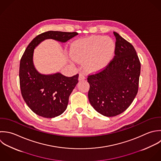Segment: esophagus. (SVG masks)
I'll return each instance as SVG.
<instances>
[{
  "label": "esophagus",
  "instance_id": "esophagus-1",
  "mask_svg": "<svg viewBox=\"0 0 161 161\" xmlns=\"http://www.w3.org/2000/svg\"><path fill=\"white\" fill-rule=\"evenodd\" d=\"M85 76L84 75L83 73H80L79 74V80H85Z\"/></svg>",
  "mask_w": 161,
  "mask_h": 161
}]
</instances>
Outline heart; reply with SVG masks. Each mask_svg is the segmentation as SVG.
Wrapping results in <instances>:
<instances>
[{
	"mask_svg": "<svg viewBox=\"0 0 161 161\" xmlns=\"http://www.w3.org/2000/svg\"><path fill=\"white\" fill-rule=\"evenodd\" d=\"M114 49L115 44L111 38L92 36L75 42L71 53L78 60H87V67L90 70L96 71L107 65L114 54Z\"/></svg>",
	"mask_w": 161,
	"mask_h": 161,
	"instance_id": "obj_1",
	"label": "heart"
}]
</instances>
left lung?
I'll return each mask as SVG.
<instances>
[{"mask_svg":"<svg viewBox=\"0 0 161 161\" xmlns=\"http://www.w3.org/2000/svg\"><path fill=\"white\" fill-rule=\"evenodd\" d=\"M114 34L116 39L114 58L87 78L90 103L107 117L118 115L131 105L138 92L141 67L134 46L118 33Z\"/></svg>","mask_w":161,"mask_h":161,"instance_id":"obj_1","label":"left lung"}]
</instances>
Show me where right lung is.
Wrapping results in <instances>:
<instances>
[{"instance_id":"right-lung-1","label":"right lung","mask_w":161,"mask_h":161,"mask_svg":"<svg viewBox=\"0 0 161 161\" xmlns=\"http://www.w3.org/2000/svg\"><path fill=\"white\" fill-rule=\"evenodd\" d=\"M78 34L53 31L41 33L29 44L20 59L19 83L22 96L30 109L41 117L54 118L65 111L69 97L78 82L79 75L67 77L59 73L51 75L39 73L32 63L34 49L46 39L66 42Z\"/></svg>"}]
</instances>
